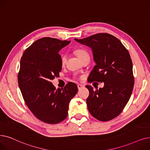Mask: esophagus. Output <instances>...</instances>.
<instances>
[{"label": "esophagus", "instance_id": "obj_1", "mask_svg": "<svg viewBox=\"0 0 150 150\" xmlns=\"http://www.w3.org/2000/svg\"><path fill=\"white\" fill-rule=\"evenodd\" d=\"M83 87V85H81V84H78L77 85V88H78V89H79V90L81 89Z\"/></svg>", "mask_w": 150, "mask_h": 150}]
</instances>
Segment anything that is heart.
<instances>
[{
	"mask_svg": "<svg viewBox=\"0 0 150 150\" xmlns=\"http://www.w3.org/2000/svg\"><path fill=\"white\" fill-rule=\"evenodd\" d=\"M75 52L76 55H77L78 57L79 58V59L82 61L83 59H86V58H90V55L88 52L87 51L86 49H76L75 51ZM67 61V56L65 55H62L61 57V62L62 64L63 65H65Z\"/></svg>",
	"mask_w": 150,
	"mask_h": 150,
	"instance_id": "obj_1",
	"label": "heart"
}]
</instances>
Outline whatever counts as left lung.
Instances as JSON below:
<instances>
[{
  "label": "left lung",
  "mask_w": 150,
  "mask_h": 150,
  "mask_svg": "<svg viewBox=\"0 0 150 150\" xmlns=\"http://www.w3.org/2000/svg\"><path fill=\"white\" fill-rule=\"evenodd\" d=\"M91 48L96 65L88 82H104L103 88L89 90L87 99L91 115L99 121L108 122L119 115L131 97L134 85L132 62L127 49L118 38L106 33L74 39Z\"/></svg>",
  "instance_id": "left-lung-1"
}]
</instances>
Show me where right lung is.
I'll list each match as a JSON object with an SVG mask.
<instances>
[{"label":"right lung","instance_id":"1","mask_svg":"<svg viewBox=\"0 0 150 150\" xmlns=\"http://www.w3.org/2000/svg\"><path fill=\"white\" fill-rule=\"evenodd\" d=\"M70 42L42 38L27 48L21 59L18 81L24 100L35 117L48 124L67 118L69 101L77 93L74 83L56 89L50 81L59 76L62 64L59 52Z\"/></svg>","mask_w":150,"mask_h":150}]
</instances>
